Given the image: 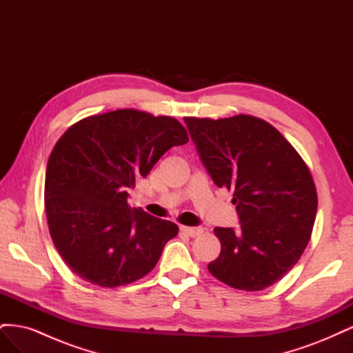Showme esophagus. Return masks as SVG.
Listing matches in <instances>:
<instances>
[{"mask_svg":"<svg viewBox=\"0 0 353 353\" xmlns=\"http://www.w3.org/2000/svg\"><path fill=\"white\" fill-rule=\"evenodd\" d=\"M181 231L185 232L190 237H197V236H201L205 230L201 227H181Z\"/></svg>","mask_w":353,"mask_h":353,"instance_id":"esophagus-1","label":"esophagus"}]
</instances>
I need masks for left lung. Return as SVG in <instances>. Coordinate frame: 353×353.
I'll use <instances>...</instances> for the list:
<instances>
[{
  "mask_svg": "<svg viewBox=\"0 0 353 353\" xmlns=\"http://www.w3.org/2000/svg\"><path fill=\"white\" fill-rule=\"evenodd\" d=\"M212 181L234 191L240 230H213L221 253L209 272L239 290L259 292L290 271L311 239L316 190L307 166L272 125L249 114L184 117Z\"/></svg>",
  "mask_w": 353,
  "mask_h": 353,
  "instance_id": "obj_1",
  "label": "left lung"
}]
</instances>
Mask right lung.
<instances>
[{
    "label": "right lung",
    "mask_w": 353,
    "mask_h": 353,
    "mask_svg": "<svg viewBox=\"0 0 353 353\" xmlns=\"http://www.w3.org/2000/svg\"><path fill=\"white\" fill-rule=\"evenodd\" d=\"M187 141L174 117L134 109L85 117L63 134L47 165L46 212L52 243L82 280L117 287L154 268L178 225L131 209L128 191Z\"/></svg>",
    "instance_id": "right-lung-1"
}]
</instances>
